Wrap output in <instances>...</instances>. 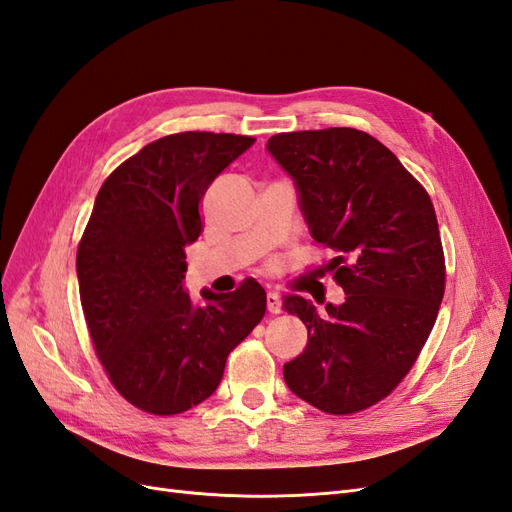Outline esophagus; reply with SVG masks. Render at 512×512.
I'll return each mask as SVG.
<instances>
[{
	"mask_svg": "<svg viewBox=\"0 0 512 512\" xmlns=\"http://www.w3.org/2000/svg\"><path fill=\"white\" fill-rule=\"evenodd\" d=\"M266 305L270 313H281V296L277 292H268L266 294Z\"/></svg>",
	"mask_w": 512,
	"mask_h": 512,
	"instance_id": "esophagus-1",
	"label": "esophagus"
}]
</instances>
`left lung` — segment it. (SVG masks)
<instances>
[{
	"label": "left lung",
	"mask_w": 512,
	"mask_h": 512,
	"mask_svg": "<svg viewBox=\"0 0 512 512\" xmlns=\"http://www.w3.org/2000/svg\"><path fill=\"white\" fill-rule=\"evenodd\" d=\"M268 151L296 181L313 240L333 251L324 270L346 292L326 316L303 296L283 298L309 331L283 378L324 413L365 411L402 383L435 326L445 292L435 207L365 131H287L268 140Z\"/></svg>",
	"instance_id": "1"
}]
</instances>
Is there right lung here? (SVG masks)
Masks as SVG:
<instances>
[{
  "mask_svg": "<svg viewBox=\"0 0 512 512\" xmlns=\"http://www.w3.org/2000/svg\"><path fill=\"white\" fill-rule=\"evenodd\" d=\"M253 136L181 131L155 140L103 181L77 246L90 339L110 383L136 409L177 415L220 385L227 357L266 313L244 279L192 303L186 246L203 231L201 201Z\"/></svg>",
  "mask_w": 512,
  "mask_h": 512,
  "instance_id": "1",
  "label": "right lung"
}]
</instances>
